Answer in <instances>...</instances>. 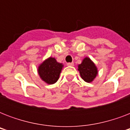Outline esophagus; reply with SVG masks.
Instances as JSON below:
<instances>
[{"label":"esophagus","mask_w":130,"mask_h":130,"mask_svg":"<svg viewBox=\"0 0 130 130\" xmlns=\"http://www.w3.org/2000/svg\"><path fill=\"white\" fill-rule=\"evenodd\" d=\"M67 65H68V66H71V67H73V65H74V63H67Z\"/></svg>","instance_id":"1"}]
</instances>
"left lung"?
Listing matches in <instances>:
<instances>
[{"label":"left lung","mask_w":130,"mask_h":130,"mask_svg":"<svg viewBox=\"0 0 130 130\" xmlns=\"http://www.w3.org/2000/svg\"><path fill=\"white\" fill-rule=\"evenodd\" d=\"M80 76L88 83H90L98 75V69L94 63L89 57H85L81 64L78 65Z\"/></svg>","instance_id":"1"}]
</instances>
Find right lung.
I'll return each instance as SVG.
<instances>
[{
  "label": "right lung",
  "instance_id": "right-lung-1",
  "mask_svg": "<svg viewBox=\"0 0 130 130\" xmlns=\"http://www.w3.org/2000/svg\"><path fill=\"white\" fill-rule=\"evenodd\" d=\"M63 67V63H58L55 58L51 57L38 66V73L42 81L48 84H53L59 79Z\"/></svg>",
  "mask_w": 130,
  "mask_h": 130
}]
</instances>
